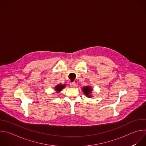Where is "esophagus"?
Instances as JSON below:
<instances>
[{
	"label": "esophagus",
	"mask_w": 146,
	"mask_h": 146,
	"mask_svg": "<svg viewBox=\"0 0 146 146\" xmlns=\"http://www.w3.org/2000/svg\"><path fill=\"white\" fill-rule=\"evenodd\" d=\"M76 86V84L75 82H71L70 84V86L71 88H75Z\"/></svg>",
	"instance_id": "esophagus-1"
}]
</instances>
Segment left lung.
<instances>
[{"instance_id": "left-lung-1", "label": "left lung", "mask_w": 146, "mask_h": 146, "mask_svg": "<svg viewBox=\"0 0 146 146\" xmlns=\"http://www.w3.org/2000/svg\"><path fill=\"white\" fill-rule=\"evenodd\" d=\"M82 91L86 97H88V98H91L92 96L90 95V93L92 91V88L90 86H87L84 87L82 88Z\"/></svg>"}]
</instances>
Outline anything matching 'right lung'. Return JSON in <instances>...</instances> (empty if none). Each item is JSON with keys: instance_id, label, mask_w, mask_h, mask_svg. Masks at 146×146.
<instances>
[{"instance_id": "right-lung-1", "label": "right lung", "mask_w": 146, "mask_h": 146, "mask_svg": "<svg viewBox=\"0 0 146 146\" xmlns=\"http://www.w3.org/2000/svg\"><path fill=\"white\" fill-rule=\"evenodd\" d=\"M66 85L64 84V85H62V84H60V85H57L55 87V90L57 92H59L60 91H61L65 87Z\"/></svg>"}]
</instances>
